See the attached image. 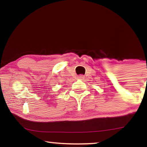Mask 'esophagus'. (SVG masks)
<instances>
[{
  "instance_id": "obj_1",
  "label": "esophagus",
  "mask_w": 147,
  "mask_h": 147,
  "mask_svg": "<svg viewBox=\"0 0 147 147\" xmlns=\"http://www.w3.org/2000/svg\"><path fill=\"white\" fill-rule=\"evenodd\" d=\"M84 75H83V74H80V75L78 76V78L80 80H83L84 79Z\"/></svg>"
}]
</instances>
